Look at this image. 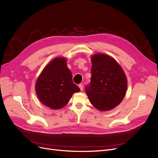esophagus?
<instances>
[{"label": "esophagus", "instance_id": "obj_1", "mask_svg": "<svg viewBox=\"0 0 158 158\" xmlns=\"http://www.w3.org/2000/svg\"><path fill=\"white\" fill-rule=\"evenodd\" d=\"M78 86H79V88H80V90H81V91H82L83 88H84V85H83L82 84H79V85H78Z\"/></svg>", "mask_w": 158, "mask_h": 158}]
</instances>
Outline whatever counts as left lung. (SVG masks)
Segmentation results:
<instances>
[{
  "instance_id": "obj_1",
  "label": "left lung",
  "mask_w": 158,
  "mask_h": 158,
  "mask_svg": "<svg viewBox=\"0 0 158 158\" xmlns=\"http://www.w3.org/2000/svg\"><path fill=\"white\" fill-rule=\"evenodd\" d=\"M90 82L85 88L90 103L100 111L117 106L125 97L127 81L125 73L111 56L96 54L92 57Z\"/></svg>"
}]
</instances>
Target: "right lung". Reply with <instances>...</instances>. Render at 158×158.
I'll use <instances>...</instances> for the list:
<instances>
[{
	"label": "right lung",
	"mask_w": 158,
	"mask_h": 158,
	"mask_svg": "<svg viewBox=\"0 0 158 158\" xmlns=\"http://www.w3.org/2000/svg\"><path fill=\"white\" fill-rule=\"evenodd\" d=\"M35 89L40 102L52 109L63 107L73 94L80 90L74 84L64 58H56L46 66L37 80Z\"/></svg>",
	"instance_id": "right-lung-1"
}]
</instances>
